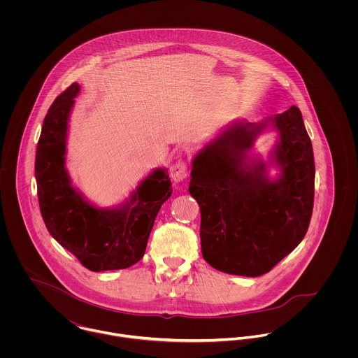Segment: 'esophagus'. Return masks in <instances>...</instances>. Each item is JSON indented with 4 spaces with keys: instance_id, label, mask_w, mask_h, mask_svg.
Listing matches in <instances>:
<instances>
[{
    "instance_id": "obj_1",
    "label": "esophagus",
    "mask_w": 358,
    "mask_h": 358,
    "mask_svg": "<svg viewBox=\"0 0 358 358\" xmlns=\"http://www.w3.org/2000/svg\"><path fill=\"white\" fill-rule=\"evenodd\" d=\"M171 172V178L173 182H183L187 175H189V171H187V164L185 162V159H178L169 169Z\"/></svg>"
}]
</instances>
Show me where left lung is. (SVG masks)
I'll return each mask as SVG.
<instances>
[{"label": "left lung", "instance_id": "1", "mask_svg": "<svg viewBox=\"0 0 358 358\" xmlns=\"http://www.w3.org/2000/svg\"><path fill=\"white\" fill-rule=\"evenodd\" d=\"M280 132L270 182L264 164L247 165L266 122H234L193 159L189 192L201 212V251L216 270L257 277L268 273L305 238L314 204V155L302 113L292 106L271 120Z\"/></svg>", "mask_w": 358, "mask_h": 358}]
</instances>
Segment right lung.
Instances as JSON below:
<instances>
[{
	"label": "right lung",
	"mask_w": 358,
	"mask_h": 358,
	"mask_svg": "<svg viewBox=\"0 0 358 358\" xmlns=\"http://www.w3.org/2000/svg\"><path fill=\"white\" fill-rule=\"evenodd\" d=\"M78 84L52 103L36 152L40 210L52 237L91 271L127 268L146 251L155 216L172 194L166 171L157 169L117 209H98L85 201L64 169L67 120Z\"/></svg>",
	"instance_id": "add662e5"
}]
</instances>
